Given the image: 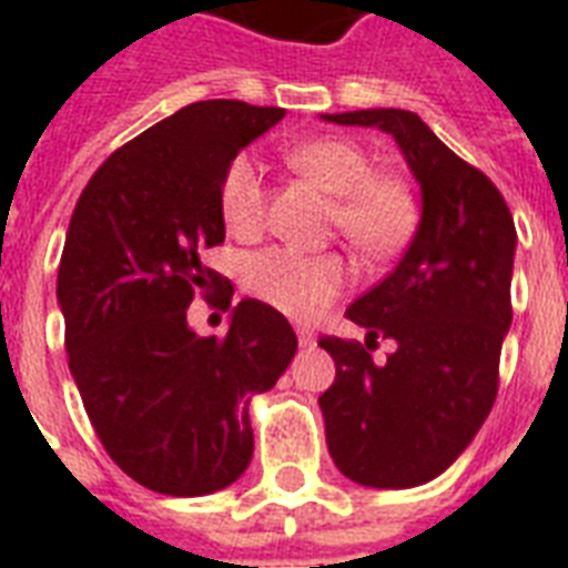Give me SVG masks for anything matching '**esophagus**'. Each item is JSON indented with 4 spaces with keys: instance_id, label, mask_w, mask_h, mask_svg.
<instances>
[{
    "instance_id": "1",
    "label": "esophagus",
    "mask_w": 568,
    "mask_h": 568,
    "mask_svg": "<svg viewBox=\"0 0 568 568\" xmlns=\"http://www.w3.org/2000/svg\"><path fill=\"white\" fill-rule=\"evenodd\" d=\"M297 342L301 347H315V333L310 327H297Z\"/></svg>"
}]
</instances>
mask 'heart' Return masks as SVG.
I'll use <instances>...</instances> for the list:
<instances>
[{
	"instance_id": "obj_1",
	"label": "heart",
	"mask_w": 568,
	"mask_h": 568,
	"mask_svg": "<svg viewBox=\"0 0 568 568\" xmlns=\"http://www.w3.org/2000/svg\"><path fill=\"white\" fill-rule=\"evenodd\" d=\"M288 164L333 194L329 226L365 258H388L404 250L418 230L422 205L413 185L397 173L374 171L372 155L354 141L321 138L288 150ZM265 182L250 155H235L221 176L217 209L226 230L253 239L265 223ZM347 285L338 253L306 256L292 247H267L244 262V288L267 306L315 318Z\"/></svg>"
}]
</instances>
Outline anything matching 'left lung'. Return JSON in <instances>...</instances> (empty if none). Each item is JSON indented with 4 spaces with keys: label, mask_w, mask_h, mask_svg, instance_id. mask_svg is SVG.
<instances>
[{
    "label": "left lung",
    "mask_w": 568,
    "mask_h": 568,
    "mask_svg": "<svg viewBox=\"0 0 568 568\" xmlns=\"http://www.w3.org/2000/svg\"><path fill=\"white\" fill-rule=\"evenodd\" d=\"M395 138L422 185V223L392 274L351 303L363 342L321 336L336 379L318 397L338 471L377 489L442 475L475 439L498 395L513 321L516 223L501 191L433 135L418 114L365 109L324 114ZM377 337L396 342L383 364Z\"/></svg>",
    "instance_id": "obj_1"
}]
</instances>
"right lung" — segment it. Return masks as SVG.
Segmentation results:
<instances>
[{
  "mask_svg": "<svg viewBox=\"0 0 568 568\" xmlns=\"http://www.w3.org/2000/svg\"><path fill=\"white\" fill-rule=\"evenodd\" d=\"M283 118L191 102L114 150L70 217L58 265L67 363L102 448L153 493L191 498L239 480L253 457L250 397L297 351L292 324L253 297L223 336L189 327L194 294L230 283L200 262L223 244V171Z\"/></svg>",
  "mask_w": 568,
  "mask_h": 568,
  "instance_id": "right-lung-1",
  "label": "right lung"
}]
</instances>
